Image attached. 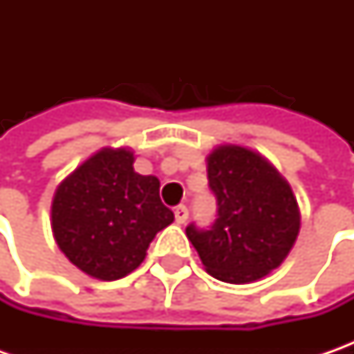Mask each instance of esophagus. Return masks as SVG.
I'll return each mask as SVG.
<instances>
[{
  "label": "esophagus",
  "mask_w": 354,
  "mask_h": 354,
  "mask_svg": "<svg viewBox=\"0 0 354 354\" xmlns=\"http://www.w3.org/2000/svg\"><path fill=\"white\" fill-rule=\"evenodd\" d=\"M187 218H189V209H187L185 205L175 207V223H177V225H183Z\"/></svg>",
  "instance_id": "34e87169"
}]
</instances>
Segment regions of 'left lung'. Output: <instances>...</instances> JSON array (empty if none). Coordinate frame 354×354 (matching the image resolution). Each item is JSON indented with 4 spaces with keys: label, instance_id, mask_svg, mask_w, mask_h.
Segmentation results:
<instances>
[{
    "label": "left lung",
    "instance_id": "8db88e82",
    "mask_svg": "<svg viewBox=\"0 0 354 354\" xmlns=\"http://www.w3.org/2000/svg\"><path fill=\"white\" fill-rule=\"evenodd\" d=\"M216 218L209 228L187 226L207 272L230 283H248L276 270L299 232L290 185L264 157L223 145L207 159Z\"/></svg>",
    "mask_w": 354,
    "mask_h": 354
}]
</instances>
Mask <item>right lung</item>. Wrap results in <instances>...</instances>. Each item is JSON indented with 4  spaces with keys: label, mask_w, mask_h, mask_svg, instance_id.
Wrapping results in <instances>:
<instances>
[{
    "label": "right lung",
    "mask_w": 354,
    "mask_h": 354,
    "mask_svg": "<svg viewBox=\"0 0 354 354\" xmlns=\"http://www.w3.org/2000/svg\"><path fill=\"white\" fill-rule=\"evenodd\" d=\"M50 216L64 256L108 281L133 272L157 232L173 223L157 177L136 173L131 151L108 147L59 185Z\"/></svg>",
    "instance_id": "1"
}]
</instances>
